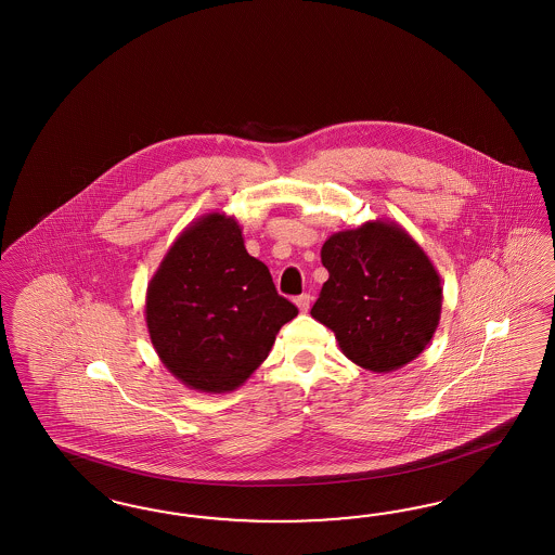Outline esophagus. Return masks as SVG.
<instances>
[{"mask_svg": "<svg viewBox=\"0 0 555 555\" xmlns=\"http://www.w3.org/2000/svg\"><path fill=\"white\" fill-rule=\"evenodd\" d=\"M295 304H297L299 311H308L310 310L311 297L308 293H304V295H299V297L295 299Z\"/></svg>", "mask_w": 555, "mask_h": 555, "instance_id": "obj_1", "label": "esophagus"}]
</instances>
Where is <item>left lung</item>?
<instances>
[{
    "mask_svg": "<svg viewBox=\"0 0 555 555\" xmlns=\"http://www.w3.org/2000/svg\"><path fill=\"white\" fill-rule=\"evenodd\" d=\"M328 281L311 315L333 331L343 356L386 374L422 356L442 313V281L399 222H363L322 245Z\"/></svg>",
    "mask_w": 555,
    "mask_h": 555,
    "instance_id": "8db88e82",
    "label": "left lung"
}]
</instances>
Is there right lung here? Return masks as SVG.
Returning <instances> with one entry per match:
<instances>
[{
	"instance_id": "1",
	"label": "right lung",
	"mask_w": 555,
	"mask_h": 555,
	"mask_svg": "<svg viewBox=\"0 0 555 555\" xmlns=\"http://www.w3.org/2000/svg\"><path fill=\"white\" fill-rule=\"evenodd\" d=\"M146 326L163 365L192 390L240 388L267 359L297 308L276 293L224 212L190 222L146 288Z\"/></svg>"
}]
</instances>
